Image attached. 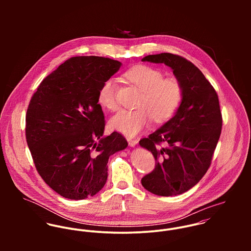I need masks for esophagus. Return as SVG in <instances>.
Masks as SVG:
<instances>
[{"mask_svg": "<svg viewBox=\"0 0 251 251\" xmlns=\"http://www.w3.org/2000/svg\"><path fill=\"white\" fill-rule=\"evenodd\" d=\"M127 142H128L130 147H135L138 143V140L137 139H132V138H127Z\"/></svg>", "mask_w": 251, "mask_h": 251, "instance_id": "esophagus-1", "label": "esophagus"}]
</instances>
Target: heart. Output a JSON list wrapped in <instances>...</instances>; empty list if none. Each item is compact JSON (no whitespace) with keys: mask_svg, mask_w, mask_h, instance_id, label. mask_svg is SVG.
Masks as SVG:
<instances>
[{"mask_svg":"<svg viewBox=\"0 0 251 251\" xmlns=\"http://www.w3.org/2000/svg\"><path fill=\"white\" fill-rule=\"evenodd\" d=\"M141 95L135 110H120L109 122L112 129L127 136H134L148 127L151 118L155 123L168 121L180 105L183 88L178 78L164 77L159 70L149 66H137L125 73ZM99 102L110 111L118 108L117 84L112 78L106 80L99 92Z\"/></svg>","mask_w":251,"mask_h":251,"instance_id":"1","label":"heart"}]
</instances>
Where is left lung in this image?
Instances as JSON below:
<instances>
[{
	"mask_svg": "<svg viewBox=\"0 0 251 251\" xmlns=\"http://www.w3.org/2000/svg\"><path fill=\"white\" fill-rule=\"evenodd\" d=\"M142 61L171 68L182 85L183 97L174 117L139 141L156 161L141 182L155 195H179L198 183L211 165L222 127L218 97L201 71L180 56L161 53Z\"/></svg>",
	"mask_w": 251,
	"mask_h": 251,
	"instance_id": "1",
	"label": "left lung"
}]
</instances>
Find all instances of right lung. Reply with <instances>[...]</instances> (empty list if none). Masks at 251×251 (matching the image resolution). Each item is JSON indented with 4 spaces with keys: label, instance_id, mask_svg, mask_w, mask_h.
<instances>
[{
    "label": "right lung",
    "instance_id": "1",
    "mask_svg": "<svg viewBox=\"0 0 251 251\" xmlns=\"http://www.w3.org/2000/svg\"><path fill=\"white\" fill-rule=\"evenodd\" d=\"M122 63L104 57H72L49 74L32 97L26 139L36 170L61 196L81 200L105 184L108 159L127 147L105 121L99 92Z\"/></svg>",
    "mask_w": 251,
    "mask_h": 251
}]
</instances>
